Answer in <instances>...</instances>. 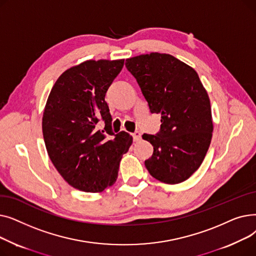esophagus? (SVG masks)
Masks as SVG:
<instances>
[{
	"mask_svg": "<svg viewBox=\"0 0 256 256\" xmlns=\"http://www.w3.org/2000/svg\"><path fill=\"white\" fill-rule=\"evenodd\" d=\"M132 136L134 141H139V140L141 139V132L137 130V132H132Z\"/></svg>",
	"mask_w": 256,
	"mask_h": 256,
	"instance_id": "obj_1",
	"label": "esophagus"
}]
</instances>
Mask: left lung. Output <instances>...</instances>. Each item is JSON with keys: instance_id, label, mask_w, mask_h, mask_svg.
<instances>
[{"instance_id": "obj_1", "label": "left lung", "mask_w": 256, "mask_h": 256, "mask_svg": "<svg viewBox=\"0 0 256 256\" xmlns=\"http://www.w3.org/2000/svg\"><path fill=\"white\" fill-rule=\"evenodd\" d=\"M150 113L160 114L156 135L144 134L154 154L145 160L150 176L176 184L200 167L212 140L210 102L197 72L168 54L150 52L126 60Z\"/></svg>"}]
</instances>
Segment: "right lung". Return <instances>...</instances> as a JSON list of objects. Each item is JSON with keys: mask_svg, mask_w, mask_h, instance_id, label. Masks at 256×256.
Masks as SVG:
<instances>
[{"mask_svg": "<svg viewBox=\"0 0 256 256\" xmlns=\"http://www.w3.org/2000/svg\"><path fill=\"white\" fill-rule=\"evenodd\" d=\"M124 64L89 60L64 72L48 96L42 132L48 156L61 176L76 189L96 193L112 186L121 156L132 138L114 134L106 93ZM100 120L105 128L100 131Z\"/></svg>", "mask_w": 256, "mask_h": 256, "instance_id": "1", "label": "right lung"}]
</instances>
